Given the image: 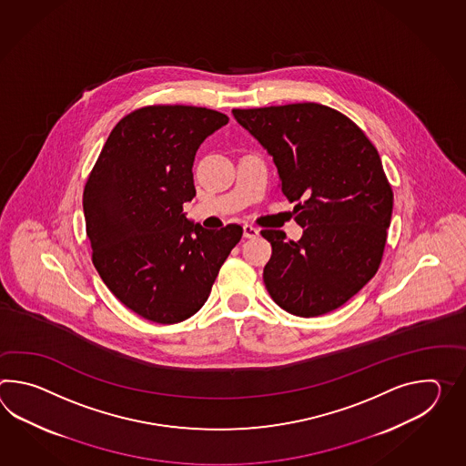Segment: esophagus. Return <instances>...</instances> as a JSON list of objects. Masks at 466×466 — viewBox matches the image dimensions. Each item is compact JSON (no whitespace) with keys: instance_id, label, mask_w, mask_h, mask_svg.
I'll return each mask as SVG.
<instances>
[{"instance_id":"34e87169","label":"esophagus","mask_w":466,"mask_h":466,"mask_svg":"<svg viewBox=\"0 0 466 466\" xmlns=\"http://www.w3.org/2000/svg\"><path fill=\"white\" fill-rule=\"evenodd\" d=\"M244 238H258V228H254V226H250V224H246V226H244Z\"/></svg>"}]
</instances>
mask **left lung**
<instances>
[{
	"label": "left lung",
	"instance_id": "obj_1",
	"mask_svg": "<svg viewBox=\"0 0 466 466\" xmlns=\"http://www.w3.org/2000/svg\"><path fill=\"white\" fill-rule=\"evenodd\" d=\"M232 114L269 152L304 228L298 242L282 230H260L272 246L266 289L300 318L338 309L371 280L383 258L393 190L378 150L358 125L326 105Z\"/></svg>",
	"mask_w": 466,
	"mask_h": 466
}]
</instances>
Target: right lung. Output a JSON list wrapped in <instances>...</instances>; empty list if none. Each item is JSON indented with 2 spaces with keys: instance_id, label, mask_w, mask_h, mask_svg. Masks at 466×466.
<instances>
[{
  "instance_id": "obj_1",
  "label": "right lung",
  "mask_w": 466,
  "mask_h": 466,
  "mask_svg": "<svg viewBox=\"0 0 466 466\" xmlns=\"http://www.w3.org/2000/svg\"><path fill=\"white\" fill-rule=\"evenodd\" d=\"M228 115L188 105H150L108 135L83 190L92 260L115 298L148 321L176 324L208 300L218 269L242 238L184 214L196 197L200 144Z\"/></svg>"
}]
</instances>
